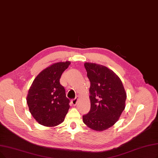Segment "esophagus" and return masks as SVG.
I'll return each mask as SVG.
<instances>
[{
  "instance_id": "34e87169",
  "label": "esophagus",
  "mask_w": 158,
  "mask_h": 158,
  "mask_svg": "<svg viewBox=\"0 0 158 158\" xmlns=\"http://www.w3.org/2000/svg\"><path fill=\"white\" fill-rule=\"evenodd\" d=\"M78 97H76L74 99H73V100H71V104H72V105H73V106H76V105H77V102H78Z\"/></svg>"
}]
</instances>
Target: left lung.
I'll list each match as a JSON object with an SVG mask.
<instances>
[{"mask_svg":"<svg viewBox=\"0 0 158 158\" xmlns=\"http://www.w3.org/2000/svg\"><path fill=\"white\" fill-rule=\"evenodd\" d=\"M84 67L91 83V110L83 116V121L93 130L104 131L119 119L126 106L127 93L121 80L111 69L89 62Z\"/></svg>","mask_w":158,"mask_h":158,"instance_id":"8db88e82","label":"left lung"}]
</instances>
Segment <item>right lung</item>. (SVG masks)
I'll use <instances>...</instances> for the list:
<instances>
[{"instance_id": "right-lung-1", "label": "right lung", "mask_w": 158, "mask_h": 158, "mask_svg": "<svg viewBox=\"0 0 158 158\" xmlns=\"http://www.w3.org/2000/svg\"><path fill=\"white\" fill-rule=\"evenodd\" d=\"M71 61L57 62L40 72L31 84L27 97L30 112L39 124L55 127L62 123L69 111V100L60 83Z\"/></svg>"}]
</instances>
